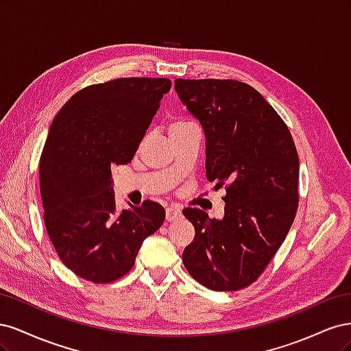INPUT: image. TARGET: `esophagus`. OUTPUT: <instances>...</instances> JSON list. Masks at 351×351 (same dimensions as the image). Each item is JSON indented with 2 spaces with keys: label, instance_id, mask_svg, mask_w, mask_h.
<instances>
[{
  "label": "esophagus",
  "instance_id": "1",
  "mask_svg": "<svg viewBox=\"0 0 351 351\" xmlns=\"http://www.w3.org/2000/svg\"><path fill=\"white\" fill-rule=\"evenodd\" d=\"M165 218L168 222H173V221H177L182 218V212H180L178 208H174V206H169L165 209Z\"/></svg>",
  "mask_w": 351,
  "mask_h": 351
}]
</instances>
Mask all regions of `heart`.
Instances as JSON below:
<instances>
[{
  "instance_id": "b5f03b06",
  "label": "heart",
  "mask_w": 351,
  "mask_h": 351,
  "mask_svg": "<svg viewBox=\"0 0 351 351\" xmlns=\"http://www.w3.org/2000/svg\"><path fill=\"white\" fill-rule=\"evenodd\" d=\"M193 123H190V121H184V120H174L171 124H169V134H173V133H177V132H180V130H183V129H186V127H189V125H192Z\"/></svg>"
}]
</instances>
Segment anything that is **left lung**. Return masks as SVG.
Instances as JSON below:
<instances>
[{
    "instance_id": "obj_1",
    "label": "left lung",
    "mask_w": 351,
    "mask_h": 351,
    "mask_svg": "<svg viewBox=\"0 0 351 351\" xmlns=\"http://www.w3.org/2000/svg\"><path fill=\"white\" fill-rule=\"evenodd\" d=\"M174 88L204 127L206 178L227 189L221 219L183 210L195 227L183 263L209 290H241L261 277L289 234L299 205V155L289 127L249 84L177 79Z\"/></svg>"
}]
</instances>
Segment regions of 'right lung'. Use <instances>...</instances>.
<instances>
[{"label":"right lung","mask_w":351,"mask_h":351,"mask_svg":"<svg viewBox=\"0 0 351 351\" xmlns=\"http://www.w3.org/2000/svg\"><path fill=\"white\" fill-rule=\"evenodd\" d=\"M169 79L124 77L74 93L52 120L39 161L44 221L58 258L77 277L112 282L165 219L152 200L117 210L111 167L129 164Z\"/></svg>","instance_id":"add662e5"}]
</instances>
